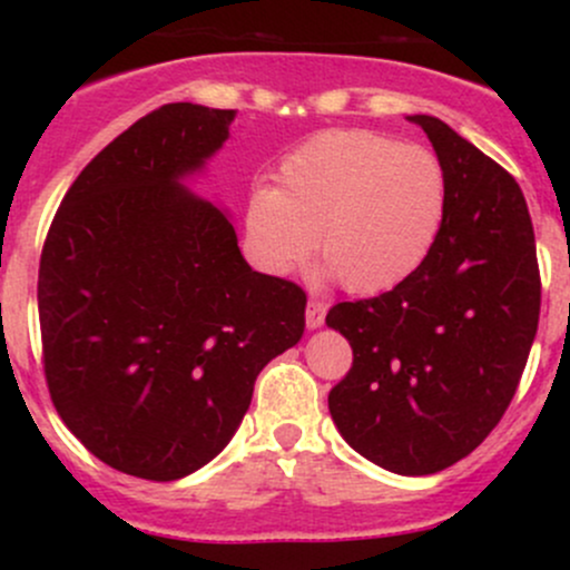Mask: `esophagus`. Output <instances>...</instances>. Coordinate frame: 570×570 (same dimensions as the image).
I'll return each instance as SVG.
<instances>
[{
    "mask_svg": "<svg viewBox=\"0 0 570 570\" xmlns=\"http://www.w3.org/2000/svg\"><path fill=\"white\" fill-rule=\"evenodd\" d=\"M324 316H326V305L316 303V299H311V303H307V307H305L307 330H318V326L324 324Z\"/></svg>",
    "mask_w": 570,
    "mask_h": 570,
    "instance_id": "34e87169",
    "label": "esophagus"
}]
</instances>
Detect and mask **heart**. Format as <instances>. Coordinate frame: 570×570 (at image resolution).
Listing matches in <instances>:
<instances>
[{"instance_id": "heart-1", "label": "heart", "mask_w": 570, "mask_h": 570, "mask_svg": "<svg viewBox=\"0 0 570 570\" xmlns=\"http://www.w3.org/2000/svg\"><path fill=\"white\" fill-rule=\"evenodd\" d=\"M278 187L244 200V252L267 276H289L316 248L356 294L404 284L426 263L444 217L434 153L372 130H324L278 163Z\"/></svg>"}]
</instances>
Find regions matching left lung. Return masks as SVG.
Returning <instances> with one entry per match:
<instances>
[{
    "instance_id": "8db88e82",
    "label": "left lung",
    "mask_w": 570,
    "mask_h": 570,
    "mask_svg": "<svg viewBox=\"0 0 570 570\" xmlns=\"http://www.w3.org/2000/svg\"><path fill=\"white\" fill-rule=\"evenodd\" d=\"M407 120L426 130L444 171L442 227L404 284L326 313L353 348L330 412L358 455L423 476L499 426L539 326L541 278L512 174L440 117Z\"/></svg>"
}]
</instances>
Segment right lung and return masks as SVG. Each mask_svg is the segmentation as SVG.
<instances>
[{
  "label": "right lung",
  "instance_id": "add662e5",
  "mask_svg": "<svg viewBox=\"0 0 570 570\" xmlns=\"http://www.w3.org/2000/svg\"><path fill=\"white\" fill-rule=\"evenodd\" d=\"M233 120L187 101L136 120L63 195L39 259L50 399L98 461L141 480L219 455L305 330V292L252 271L227 214L185 187Z\"/></svg>",
  "mask_w": 570,
  "mask_h": 570
}]
</instances>
